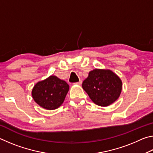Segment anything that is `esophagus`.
Masks as SVG:
<instances>
[{
    "instance_id": "obj_1",
    "label": "esophagus",
    "mask_w": 153,
    "mask_h": 153,
    "mask_svg": "<svg viewBox=\"0 0 153 153\" xmlns=\"http://www.w3.org/2000/svg\"><path fill=\"white\" fill-rule=\"evenodd\" d=\"M82 80H79V81L78 82H77V83H76V84H77V85H79V86H80V85L82 84Z\"/></svg>"
}]
</instances>
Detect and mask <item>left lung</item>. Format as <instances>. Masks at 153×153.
Masks as SVG:
<instances>
[{
  "label": "left lung",
  "instance_id": "left-lung-1",
  "mask_svg": "<svg viewBox=\"0 0 153 153\" xmlns=\"http://www.w3.org/2000/svg\"><path fill=\"white\" fill-rule=\"evenodd\" d=\"M82 88L96 105L107 107L117 100L122 90V82L110 69H95L89 72Z\"/></svg>",
  "mask_w": 153,
  "mask_h": 153
}]
</instances>
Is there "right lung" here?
Returning <instances> with one entry per match:
<instances>
[{"label": "right lung", "mask_w": 153, "mask_h": 153, "mask_svg": "<svg viewBox=\"0 0 153 153\" xmlns=\"http://www.w3.org/2000/svg\"><path fill=\"white\" fill-rule=\"evenodd\" d=\"M69 86L64 80L55 76L38 82L34 85L32 96L40 107L47 110H54L63 104Z\"/></svg>", "instance_id": "1"}]
</instances>
